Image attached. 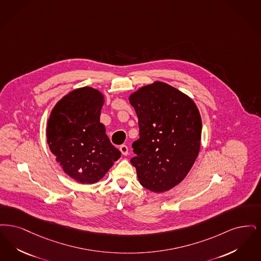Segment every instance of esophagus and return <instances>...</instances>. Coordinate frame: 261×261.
<instances>
[{
	"label": "esophagus",
	"instance_id": "esophagus-1",
	"mask_svg": "<svg viewBox=\"0 0 261 261\" xmlns=\"http://www.w3.org/2000/svg\"><path fill=\"white\" fill-rule=\"evenodd\" d=\"M120 151H121V153H122L124 156H126V155L128 154V148H127L126 145H124V144L120 146Z\"/></svg>",
	"mask_w": 261,
	"mask_h": 261
}]
</instances>
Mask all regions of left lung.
<instances>
[{"label":"left lung","mask_w":261,"mask_h":261,"mask_svg":"<svg viewBox=\"0 0 261 261\" xmlns=\"http://www.w3.org/2000/svg\"><path fill=\"white\" fill-rule=\"evenodd\" d=\"M128 99L139 125L130 163L144 188L166 192L185 178L198 157L200 112L188 95L163 82L140 88Z\"/></svg>","instance_id":"8db88e82"}]
</instances>
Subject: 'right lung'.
I'll return each mask as SVG.
<instances>
[{"mask_svg": "<svg viewBox=\"0 0 261 261\" xmlns=\"http://www.w3.org/2000/svg\"><path fill=\"white\" fill-rule=\"evenodd\" d=\"M103 103L100 91L80 88L57 102L47 121L48 147L64 172L81 183L100 180L121 157L100 123Z\"/></svg>", "mask_w": 261, "mask_h": 261, "instance_id": "right-lung-1", "label": "right lung"}]
</instances>
